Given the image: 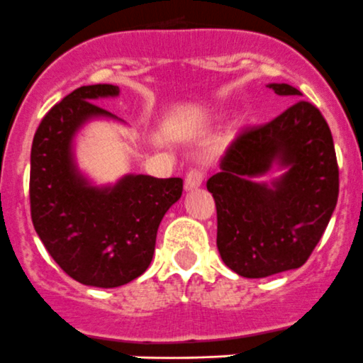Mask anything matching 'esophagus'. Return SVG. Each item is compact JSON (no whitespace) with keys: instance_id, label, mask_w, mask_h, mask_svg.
Returning a JSON list of instances; mask_svg holds the SVG:
<instances>
[{"instance_id":"obj_1","label":"esophagus","mask_w":363,"mask_h":363,"mask_svg":"<svg viewBox=\"0 0 363 363\" xmlns=\"http://www.w3.org/2000/svg\"><path fill=\"white\" fill-rule=\"evenodd\" d=\"M204 174L201 169H190L185 177V190L190 192V190H196L203 185Z\"/></svg>"}]
</instances>
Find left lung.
<instances>
[{"mask_svg":"<svg viewBox=\"0 0 363 363\" xmlns=\"http://www.w3.org/2000/svg\"><path fill=\"white\" fill-rule=\"evenodd\" d=\"M268 88L302 96L286 82ZM272 169V182L257 180ZM217 204V247L225 267L247 279L300 268L328 225L339 196V167L328 123L298 100L270 123L236 135L206 183Z\"/></svg>","mask_w":363,"mask_h":363,"instance_id":"8db88e82","label":"left lung"}]
</instances>
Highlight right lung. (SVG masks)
Here are the masks:
<instances>
[{"mask_svg": "<svg viewBox=\"0 0 363 363\" xmlns=\"http://www.w3.org/2000/svg\"><path fill=\"white\" fill-rule=\"evenodd\" d=\"M114 84L81 86L44 116L31 146V220L52 259L74 281L118 288L146 272L159 225L182 197V178L123 174L99 185L79 167L75 139L95 120L125 123L95 104Z\"/></svg>", "mask_w": 363, "mask_h": 363, "instance_id": "obj_1", "label": "right lung"}]
</instances>
